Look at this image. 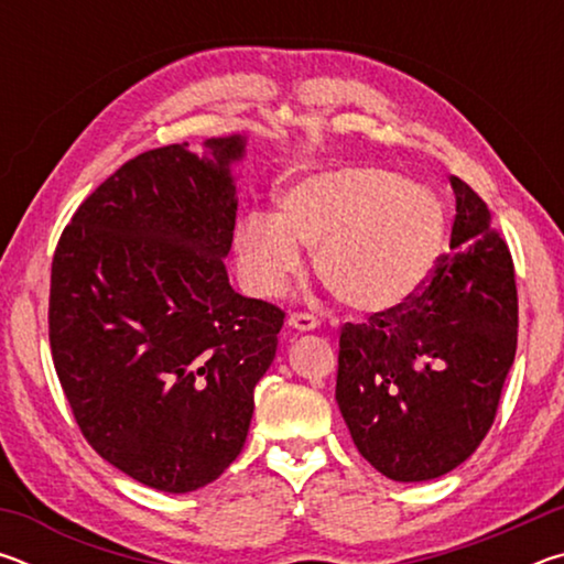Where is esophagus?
Here are the masks:
<instances>
[{"mask_svg": "<svg viewBox=\"0 0 564 564\" xmlns=\"http://www.w3.org/2000/svg\"><path fill=\"white\" fill-rule=\"evenodd\" d=\"M289 328L293 330H301V333H308V330H316L318 328V318L311 316V313H291L289 316Z\"/></svg>", "mask_w": 564, "mask_h": 564, "instance_id": "obj_1", "label": "esophagus"}]
</instances>
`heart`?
I'll use <instances>...</instances> for the list:
<instances>
[{
	"mask_svg": "<svg viewBox=\"0 0 564 564\" xmlns=\"http://www.w3.org/2000/svg\"><path fill=\"white\" fill-rule=\"evenodd\" d=\"M443 234L433 191L368 164L313 171L283 191L279 216L248 214L236 228L238 273L275 299L316 251V273L340 303L383 313L408 301L431 269Z\"/></svg>",
	"mask_w": 564,
	"mask_h": 564,
	"instance_id": "obj_1",
	"label": "heart"
}]
</instances>
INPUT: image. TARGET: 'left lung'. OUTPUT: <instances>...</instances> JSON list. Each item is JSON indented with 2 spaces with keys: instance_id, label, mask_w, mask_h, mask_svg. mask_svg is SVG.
I'll use <instances>...</instances> for the list:
<instances>
[{
  "instance_id": "obj_1",
  "label": "left lung",
  "mask_w": 564,
  "mask_h": 564,
  "mask_svg": "<svg viewBox=\"0 0 564 564\" xmlns=\"http://www.w3.org/2000/svg\"><path fill=\"white\" fill-rule=\"evenodd\" d=\"M451 251L408 305L346 323L336 400L358 453L395 482L455 470L488 435L518 348L508 243L475 191L451 176Z\"/></svg>"
}]
</instances>
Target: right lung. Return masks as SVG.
<instances>
[{"label":"right lung","mask_w":564,"mask_h":564,"mask_svg":"<svg viewBox=\"0 0 564 564\" xmlns=\"http://www.w3.org/2000/svg\"><path fill=\"white\" fill-rule=\"evenodd\" d=\"M246 133L123 164L79 206L52 263L54 368L84 437L141 485L191 492L246 443L283 311L236 293L226 256Z\"/></svg>","instance_id":"right-lung-1"}]
</instances>
